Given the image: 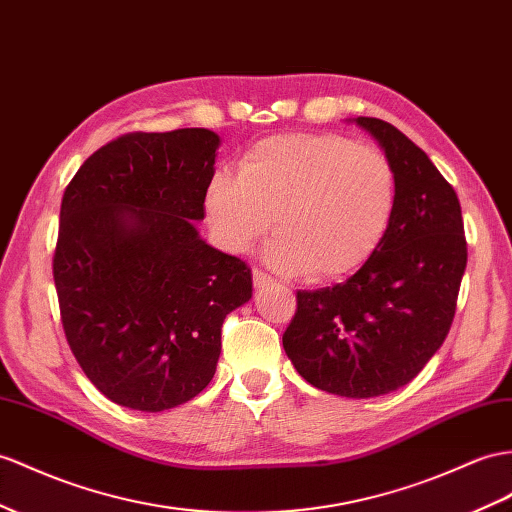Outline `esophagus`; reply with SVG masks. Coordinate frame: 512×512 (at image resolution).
I'll use <instances>...</instances> for the list:
<instances>
[{
    "label": "esophagus",
    "instance_id": "1",
    "mask_svg": "<svg viewBox=\"0 0 512 512\" xmlns=\"http://www.w3.org/2000/svg\"><path fill=\"white\" fill-rule=\"evenodd\" d=\"M272 283H274V279L270 277V274H266L264 270H259V268L253 270V285L257 287V290H261V287H266V285H272Z\"/></svg>",
    "mask_w": 512,
    "mask_h": 512
}]
</instances>
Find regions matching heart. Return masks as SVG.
Here are the masks:
<instances>
[{
	"label": "heart",
	"mask_w": 512,
	"mask_h": 512,
	"mask_svg": "<svg viewBox=\"0 0 512 512\" xmlns=\"http://www.w3.org/2000/svg\"><path fill=\"white\" fill-rule=\"evenodd\" d=\"M398 181L387 155L337 134H287L255 142L238 175L207 183L205 212L229 253H246L274 216L268 264L309 281L359 270L391 227Z\"/></svg>",
	"instance_id": "b5f03b06"
}]
</instances>
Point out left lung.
<instances>
[{"label": "left lung", "mask_w": 512, "mask_h": 512, "mask_svg": "<svg viewBox=\"0 0 512 512\" xmlns=\"http://www.w3.org/2000/svg\"><path fill=\"white\" fill-rule=\"evenodd\" d=\"M355 123L396 170V214L378 251L346 283L296 294L283 348L309 385L363 400L411 383L441 348L467 242L458 196L428 155L387 121Z\"/></svg>", "instance_id": "8db88e82"}]
</instances>
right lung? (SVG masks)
I'll use <instances>...</instances> for the list:
<instances>
[{
  "instance_id": "obj_1",
  "label": "right lung",
  "mask_w": 512,
  "mask_h": 512,
  "mask_svg": "<svg viewBox=\"0 0 512 512\" xmlns=\"http://www.w3.org/2000/svg\"><path fill=\"white\" fill-rule=\"evenodd\" d=\"M218 134H127L64 190L54 281L64 335L103 396L160 413L209 385L220 329L253 296L251 268L209 246L205 218Z\"/></svg>"
}]
</instances>
